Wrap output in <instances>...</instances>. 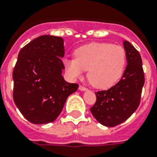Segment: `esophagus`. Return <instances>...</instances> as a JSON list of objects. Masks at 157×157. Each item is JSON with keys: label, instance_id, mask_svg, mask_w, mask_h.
Instances as JSON below:
<instances>
[{"label": "esophagus", "instance_id": "esophagus-1", "mask_svg": "<svg viewBox=\"0 0 157 157\" xmlns=\"http://www.w3.org/2000/svg\"><path fill=\"white\" fill-rule=\"evenodd\" d=\"M79 90H80L81 91H86V90H87V89H86V87L82 86H79Z\"/></svg>", "mask_w": 157, "mask_h": 157}]
</instances>
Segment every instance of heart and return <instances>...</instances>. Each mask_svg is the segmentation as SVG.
<instances>
[{"label":"heart","instance_id":"1","mask_svg":"<svg viewBox=\"0 0 157 157\" xmlns=\"http://www.w3.org/2000/svg\"><path fill=\"white\" fill-rule=\"evenodd\" d=\"M126 54L121 46L110 43H90L75 50V58L63 60L64 67L72 79L82 77L88 70V80L95 88L107 89L121 77Z\"/></svg>","mask_w":157,"mask_h":157}]
</instances>
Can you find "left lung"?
I'll use <instances>...</instances> for the list:
<instances>
[{"label":"left lung","mask_w":157,"mask_h":157,"mask_svg":"<svg viewBox=\"0 0 157 157\" xmlns=\"http://www.w3.org/2000/svg\"><path fill=\"white\" fill-rule=\"evenodd\" d=\"M127 66L121 79L107 90L96 92V103L90 108L94 117L107 127L125 121L140 103L144 73L139 51L127 40L123 42Z\"/></svg>","instance_id":"obj_1"}]
</instances>
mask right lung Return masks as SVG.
Wrapping results in <instances>:
<instances>
[{
  "label": "right lung",
  "instance_id": "add662e5",
  "mask_svg": "<svg viewBox=\"0 0 157 157\" xmlns=\"http://www.w3.org/2000/svg\"><path fill=\"white\" fill-rule=\"evenodd\" d=\"M63 39L44 35L28 43L18 53L13 68L14 103L31 123L53 122L61 113L67 98L79 86L62 76Z\"/></svg>",
  "mask_w": 157,
  "mask_h": 157
}]
</instances>
